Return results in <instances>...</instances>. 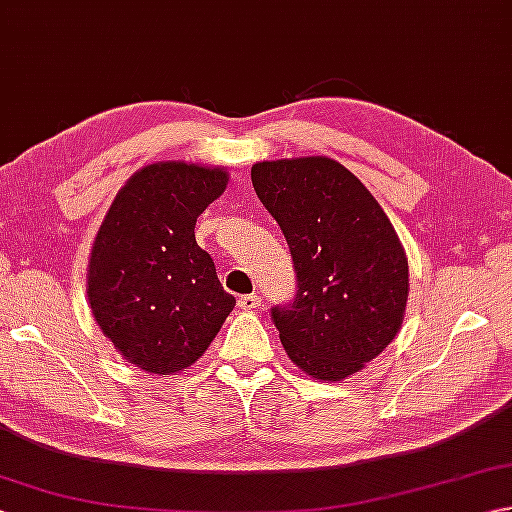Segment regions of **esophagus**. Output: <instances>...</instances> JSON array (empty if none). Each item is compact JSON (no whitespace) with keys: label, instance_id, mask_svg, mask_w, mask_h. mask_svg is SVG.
<instances>
[{"label":"esophagus","instance_id":"34e87169","mask_svg":"<svg viewBox=\"0 0 512 512\" xmlns=\"http://www.w3.org/2000/svg\"><path fill=\"white\" fill-rule=\"evenodd\" d=\"M237 306L242 308V310H255V308L262 306V297H257V295H242V297H239V301H237Z\"/></svg>","mask_w":512,"mask_h":512}]
</instances>
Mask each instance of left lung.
I'll use <instances>...</instances> for the list:
<instances>
[{"instance_id":"8db88e82","label":"left lung","mask_w":512,"mask_h":512,"mask_svg":"<svg viewBox=\"0 0 512 512\" xmlns=\"http://www.w3.org/2000/svg\"><path fill=\"white\" fill-rule=\"evenodd\" d=\"M257 198L284 233L297 275L270 308L288 356L308 376L343 380L398 334L409 295L405 250L385 211L341 162H257Z\"/></svg>"}]
</instances>
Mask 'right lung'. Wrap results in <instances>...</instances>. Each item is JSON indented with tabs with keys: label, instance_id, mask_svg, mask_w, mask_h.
Wrapping results in <instances>:
<instances>
[{
	"label": "right lung",
	"instance_id": "obj_1",
	"mask_svg": "<svg viewBox=\"0 0 512 512\" xmlns=\"http://www.w3.org/2000/svg\"><path fill=\"white\" fill-rule=\"evenodd\" d=\"M226 182L224 169L149 165L118 191L94 239V319L116 350L149 374L198 361L235 306L211 255L195 242V222Z\"/></svg>",
	"mask_w": 512,
	"mask_h": 512
}]
</instances>
